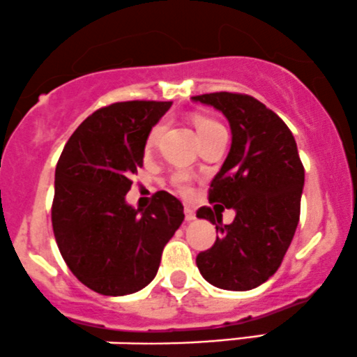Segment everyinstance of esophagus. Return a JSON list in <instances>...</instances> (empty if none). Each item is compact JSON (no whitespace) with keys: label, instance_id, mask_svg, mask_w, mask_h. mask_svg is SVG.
Instances as JSON below:
<instances>
[{"label":"esophagus","instance_id":"34e87169","mask_svg":"<svg viewBox=\"0 0 357 357\" xmlns=\"http://www.w3.org/2000/svg\"><path fill=\"white\" fill-rule=\"evenodd\" d=\"M185 218L186 222H193L197 218V213H195V210L191 206H185Z\"/></svg>","mask_w":357,"mask_h":357}]
</instances>
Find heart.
Segmentation results:
<instances>
[{"mask_svg":"<svg viewBox=\"0 0 357 357\" xmlns=\"http://www.w3.org/2000/svg\"><path fill=\"white\" fill-rule=\"evenodd\" d=\"M195 127H197V132H198V137L202 139V137L211 134V132L215 130H220L223 128L218 121L211 120V119H205V116H198V119H195ZM164 132H166V121H158V123L154 125V127L151 128V132H149L147 135V140H146V146L147 147H154L155 144L159 142V139L162 137ZM174 185L179 188V190L183 191V193H188L190 191V178L185 174V172H178V174L174 176Z\"/></svg>","mask_w":357,"mask_h":357,"instance_id":"obj_1","label":"heart"}]
</instances>
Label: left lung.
I'll return each mask as SVG.
<instances>
[{"mask_svg":"<svg viewBox=\"0 0 357 357\" xmlns=\"http://www.w3.org/2000/svg\"><path fill=\"white\" fill-rule=\"evenodd\" d=\"M193 100L220 109L232 130L229 155L208 190L210 203L220 205L197 211L218 232L215 244L197 256V266L213 287L248 291L278 271L291 244L303 164L287 123L256 98L220 91ZM223 208L236 210L230 226L221 223Z\"/></svg>","mask_w":357,"mask_h":357,"instance_id":"obj_1","label":"left lung"}]
</instances>
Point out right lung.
<instances>
[{"label": "right lung", "instance_id": "1", "mask_svg": "<svg viewBox=\"0 0 357 357\" xmlns=\"http://www.w3.org/2000/svg\"><path fill=\"white\" fill-rule=\"evenodd\" d=\"M171 101H121L96 109L76 128L56 167L52 229L74 276L93 291L123 296L158 274L164 245L179 229L183 205L158 191L146 210L127 205L144 164L151 128Z\"/></svg>", "mask_w": 357, "mask_h": 357}]
</instances>
